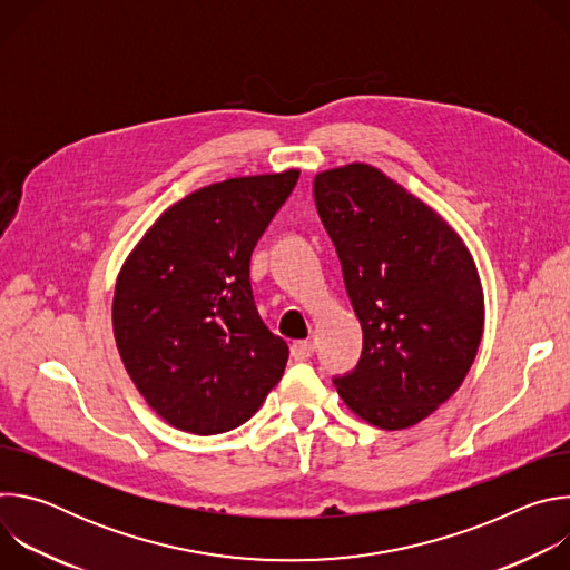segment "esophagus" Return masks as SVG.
Here are the masks:
<instances>
[{
    "instance_id": "34e87169",
    "label": "esophagus",
    "mask_w": 570,
    "mask_h": 570,
    "mask_svg": "<svg viewBox=\"0 0 570 570\" xmlns=\"http://www.w3.org/2000/svg\"><path fill=\"white\" fill-rule=\"evenodd\" d=\"M311 354H313V345L308 341H297L291 345L293 361H306V358H311Z\"/></svg>"
}]
</instances>
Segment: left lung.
Returning <instances> with one entry per match:
<instances>
[{"label": "left lung", "instance_id": "left-lung-1", "mask_svg": "<svg viewBox=\"0 0 570 570\" xmlns=\"http://www.w3.org/2000/svg\"><path fill=\"white\" fill-rule=\"evenodd\" d=\"M313 198L363 330L356 367L334 385L365 422L409 429L475 358L484 322L475 264L431 207L367 165L317 174Z\"/></svg>", "mask_w": 570, "mask_h": 570}]
</instances>
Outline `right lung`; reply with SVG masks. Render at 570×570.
Masks as SVG:
<instances>
[{
  "instance_id": "add662e5",
  "label": "right lung",
  "mask_w": 570,
  "mask_h": 570,
  "mask_svg": "<svg viewBox=\"0 0 570 570\" xmlns=\"http://www.w3.org/2000/svg\"><path fill=\"white\" fill-rule=\"evenodd\" d=\"M299 171L232 178L169 207L126 259L112 302L121 361L171 426L216 435L248 422L288 345L259 315L250 257Z\"/></svg>"
}]
</instances>
